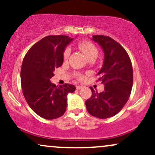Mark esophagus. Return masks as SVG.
I'll use <instances>...</instances> for the list:
<instances>
[{
    "label": "esophagus",
    "instance_id": "34e87169",
    "mask_svg": "<svg viewBox=\"0 0 155 155\" xmlns=\"http://www.w3.org/2000/svg\"><path fill=\"white\" fill-rule=\"evenodd\" d=\"M82 88L83 86H81V85H77V86H76V89H77V90H81V89Z\"/></svg>",
    "mask_w": 155,
    "mask_h": 155
}]
</instances>
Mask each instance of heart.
I'll return each instance as SVG.
<instances>
[{
	"label": "heart",
	"instance_id": "obj_1",
	"mask_svg": "<svg viewBox=\"0 0 155 155\" xmlns=\"http://www.w3.org/2000/svg\"><path fill=\"white\" fill-rule=\"evenodd\" d=\"M79 48L81 49V51L84 53V54L86 55L87 58H90V57L94 56V55H97V49L95 46L92 44L91 42L90 41H82L81 43L79 44ZM70 49L67 48L65 49V51H64L63 54V58L65 59H67L68 58L69 54H70Z\"/></svg>",
	"mask_w": 155,
	"mask_h": 155
}]
</instances>
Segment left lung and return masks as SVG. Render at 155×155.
<instances>
[{
	"instance_id": "1",
	"label": "left lung",
	"mask_w": 155,
	"mask_h": 155,
	"mask_svg": "<svg viewBox=\"0 0 155 155\" xmlns=\"http://www.w3.org/2000/svg\"><path fill=\"white\" fill-rule=\"evenodd\" d=\"M91 39L104 53L103 66L97 73L104 91L97 93L90 88L92 96L85 104L92 116L109 118L120 112L128 100L133 81L132 64L125 49L113 38L95 35Z\"/></svg>"
}]
</instances>
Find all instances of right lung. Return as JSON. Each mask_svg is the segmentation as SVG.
Segmentation results:
<instances>
[{"instance_id":"1","label":"right lung","mask_w":155,"mask_h":155,"mask_svg":"<svg viewBox=\"0 0 155 155\" xmlns=\"http://www.w3.org/2000/svg\"><path fill=\"white\" fill-rule=\"evenodd\" d=\"M74 38L67 35H49L28 51L21 68V85L25 98L35 114L46 120L63 116L67 96L76 87L65 84L57 87L50 81L54 69L63 63L65 48Z\"/></svg>"}]
</instances>
